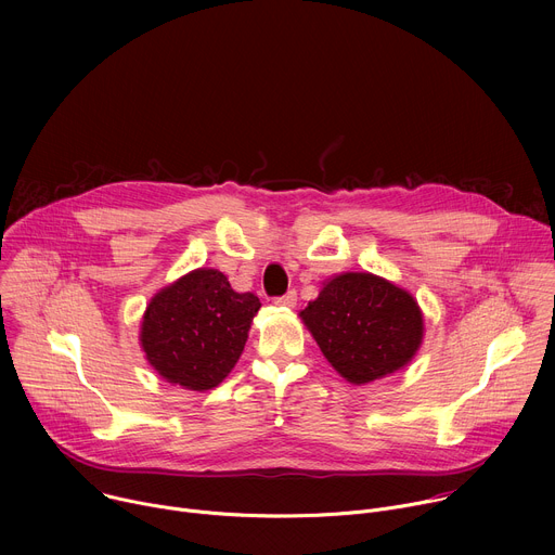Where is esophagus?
Segmentation results:
<instances>
[{"label": "esophagus", "instance_id": "1", "mask_svg": "<svg viewBox=\"0 0 555 555\" xmlns=\"http://www.w3.org/2000/svg\"><path fill=\"white\" fill-rule=\"evenodd\" d=\"M274 302H276V305H281V307H294V305H296V292H294V289H289L287 294L276 296V298H274Z\"/></svg>", "mask_w": 555, "mask_h": 555}]
</instances>
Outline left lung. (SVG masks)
Returning <instances> with one entry per match:
<instances>
[{"instance_id": "1", "label": "left lung", "mask_w": 555, "mask_h": 555, "mask_svg": "<svg viewBox=\"0 0 555 555\" xmlns=\"http://www.w3.org/2000/svg\"><path fill=\"white\" fill-rule=\"evenodd\" d=\"M300 319L332 366L353 384L379 379L409 364L424 336L417 300L369 272L327 281Z\"/></svg>"}]
</instances>
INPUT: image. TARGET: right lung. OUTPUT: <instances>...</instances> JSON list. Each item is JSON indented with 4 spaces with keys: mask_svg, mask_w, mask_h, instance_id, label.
<instances>
[{
    "mask_svg": "<svg viewBox=\"0 0 555 555\" xmlns=\"http://www.w3.org/2000/svg\"><path fill=\"white\" fill-rule=\"evenodd\" d=\"M259 307L221 272L195 270L151 298L140 332L146 360L173 384L208 390L240 360Z\"/></svg>",
    "mask_w": 555,
    "mask_h": 555,
    "instance_id": "add662e5",
    "label": "right lung"
}]
</instances>
